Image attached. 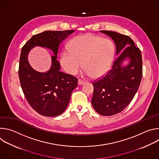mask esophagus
Instances as JSON below:
<instances>
[{
    "mask_svg": "<svg viewBox=\"0 0 159 159\" xmlns=\"http://www.w3.org/2000/svg\"><path fill=\"white\" fill-rule=\"evenodd\" d=\"M84 84V81H82V80H78V85H82V84Z\"/></svg>",
    "mask_w": 159,
    "mask_h": 159,
    "instance_id": "1",
    "label": "esophagus"
}]
</instances>
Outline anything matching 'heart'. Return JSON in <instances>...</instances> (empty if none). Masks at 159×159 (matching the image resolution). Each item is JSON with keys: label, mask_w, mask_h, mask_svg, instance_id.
<instances>
[{"label": "heart", "mask_w": 159, "mask_h": 159, "mask_svg": "<svg viewBox=\"0 0 159 159\" xmlns=\"http://www.w3.org/2000/svg\"><path fill=\"white\" fill-rule=\"evenodd\" d=\"M69 51L60 55V64L69 74L74 75L82 68L85 74L92 79L104 77L109 70L115 54V47L111 40L93 34H80L69 43Z\"/></svg>", "instance_id": "b5f03b06"}]
</instances>
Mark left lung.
Listing matches in <instances>:
<instances>
[{"label": "left lung", "mask_w": 159, "mask_h": 159, "mask_svg": "<svg viewBox=\"0 0 159 159\" xmlns=\"http://www.w3.org/2000/svg\"><path fill=\"white\" fill-rule=\"evenodd\" d=\"M100 32L114 41L118 57L107 74L93 84L91 101L100 115L112 116L121 112L137 93L142 77V58L129 36L111 31ZM126 61L127 63L124 64Z\"/></svg>", "instance_id": "8db88e82"}]
</instances>
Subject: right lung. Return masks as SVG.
Instances as JSON below:
<instances>
[{"label": "right lung", "mask_w": 159, "mask_h": 159, "mask_svg": "<svg viewBox=\"0 0 159 159\" xmlns=\"http://www.w3.org/2000/svg\"><path fill=\"white\" fill-rule=\"evenodd\" d=\"M74 30L46 31L34 35L22 47L19 67L21 88L30 106L39 115L53 117L63 113L69 104L77 79L60 70L57 55L61 43ZM35 46L52 50L51 69L45 73L34 70L28 61V55Z\"/></svg>", "instance_id": "add662e5"}]
</instances>
